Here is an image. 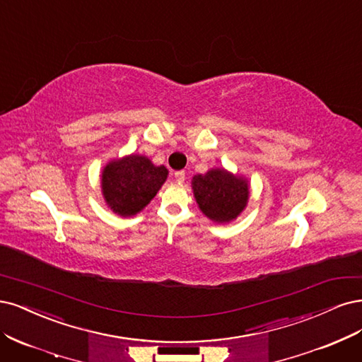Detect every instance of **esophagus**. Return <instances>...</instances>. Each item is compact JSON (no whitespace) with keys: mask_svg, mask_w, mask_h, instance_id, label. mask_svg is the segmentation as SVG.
Here are the masks:
<instances>
[{"mask_svg":"<svg viewBox=\"0 0 362 362\" xmlns=\"http://www.w3.org/2000/svg\"><path fill=\"white\" fill-rule=\"evenodd\" d=\"M174 179H176V182H179V183L185 182V171H176V173H174Z\"/></svg>","mask_w":362,"mask_h":362,"instance_id":"obj_1","label":"esophagus"}]
</instances>
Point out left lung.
<instances>
[{
	"label": "left lung",
	"mask_w": 362,
	"mask_h": 362,
	"mask_svg": "<svg viewBox=\"0 0 362 362\" xmlns=\"http://www.w3.org/2000/svg\"><path fill=\"white\" fill-rule=\"evenodd\" d=\"M192 191L200 211L218 224L236 219L250 198L248 180L224 168L197 174L192 177Z\"/></svg>",
	"instance_id": "1"
}]
</instances>
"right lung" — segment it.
<instances>
[{"instance_id": "right-lung-1", "label": "right lung", "mask_w": 362, "mask_h": 362, "mask_svg": "<svg viewBox=\"0 0 362 362\" xmlns=\"http://www.w3.org/2000/svg\"><path fill=\"white\" fill-rule=\"evenodd\" d=\"M168 176L164 165H153L141 155L108 162L102 171V194L114 214L134 216L151 202Z\"/></svg>"}]
</instances>
